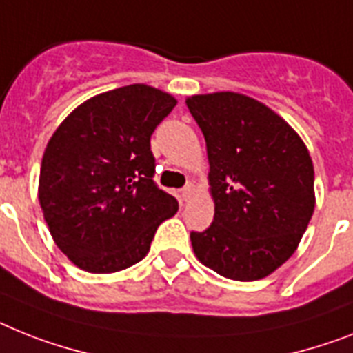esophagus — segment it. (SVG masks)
<instances>
[{"instance_id":"34e87169","label":"esophagus","mask_w":353,"mask_h":353,"mask_svg":"<svg viewBox=\"0 0 353 353\" xmlns=\"http://www.w3.org/2000/svg\"><path fill=\"white\" fill-rule=\"evenodd\" d=\"M194 191H196V185H194V183L189 182L188 185H185V188L182 189V198H183V200L188 202L189 198H191V196H193V194H194Z\"/></svg>"}]
</instances>
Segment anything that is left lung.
I'll list each match as a JSON object with an SVG mask.
<instances>
[{
	"mask_svg": "<svg viewBox=\"0 0 353 353\" xmlns=\"http://www.w3.org/2000/svg\"><path fill=\"white\" fill-rule=\"evenodd\" d=\"M208 145L214 220L191 232L194 254L234 281L272 274L294 254L312 218L307 145L269 106L234 92L185 99Z\"/></svg>",
	"mask_w": 353,
	"mask_h": 353,
	"instance_id": "obj_1",
	"label": "left lung"
}]
</instances>
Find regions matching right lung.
Listing matches in <instances>:
<instances>
[{
  "mask_svg": "<svg viewBox=\"0 0 353 353\" xmlns=\"http://www.w3.org/2000/svg\"><path fill=\"white\" fill-rule=\"evenodd\" d=\"M176 106L170 93L130 84L70 113L46 144L39 203L55 245L93 274L119 272L148 254L176 198L153 182L150 139Z\"/></svg>",
  "mask_w": 353,
  "mask_h": 353,
  "instance_id": "add662e5",
  "label": "right lung"
}]
</instances>
